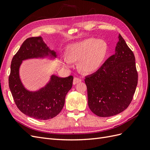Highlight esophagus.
<instances>
[{
  "label": "esophagus",
  "mask_w": 150,
  "mask_h": 150,
  "mask_svg": "<svg viewBox=\"0 0 150 150\" xmlns=\"http://www.w3.org/2000/svg\"><path fill=\"white\" fill-rule=\"evenodd\" d=\"M82 81V80L79 79V78H76V77H75L74 79V82H73V83H74V85H75V84L78 83L79 82H80Z\"/></svg>",
  "instance_id": "1"
}]
</instances>
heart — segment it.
<instances>
[{
    "instance_id": "obj_1",
    "label": "heart",
    "mask_w": 150,
    "mask_h": 150,
    "mask_svg": "<svg viewBox=\"0 0 150 150\" xmlns=\"http://www.w3.org/2000/svg\"><path fill=\"white\" fill-rule=\"evenodd\" d=\"M107 53L108 45L105 41L86 38L68 46L62 63L64 67H70L71 61H79L80 70L86 74H93L103 66Z\"/></svg>"
}]
</instances>
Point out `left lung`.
<instances>
[{
  "label": "left lung",
  "mask_w": 150,
  "mask_h": 150,
  "mask_svg": "<svg viewBox=\"0 0 150 150\" xmlns=\"http://www.w3.org/2000/svg\"><path fill=\"white\" fill-rule=\"evenodd\" d=\"M114 55L98 71L86 77L88 106L101 117L116 115L131 103L137 84L134 53L118 34Z\"/></svg>",
  "instance_id": "left-lung-1"
}]
</instances>
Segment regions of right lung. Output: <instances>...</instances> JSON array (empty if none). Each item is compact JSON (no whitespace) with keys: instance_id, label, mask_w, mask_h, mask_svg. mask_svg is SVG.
<instances>
[{"instance_id":"right-lung-1","label":"right lung","mask_w":150,"mask_h":150,"mask_svg":"<svg viewBox=\"0 0 150 150\" xmlns=\"http://www.w3.org/2000/svg\"><path fill=\"white\" fill-rule=\"evenodd\" d=\"M56 52L47 45L41 37L28 38L22 44L11 64L9 86L18 109L25 115L38 120H49L62 110L68 92L72 87L74 77L50 76L44 87L30 91L23 83L20 68L23 61L30 59L55 60Z\"/></svg>"}]
</instances>
